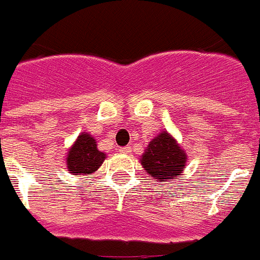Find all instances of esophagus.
<instances>
[{"mask_svg": "<svg viewBox=\"0 0 260 260\" xmlns=\"http://www.w3.org/2000/svg\"><path fill=\"white\" fill-rule=\"evenodd\" d=\"M120 152V153H124V154H128V153H131V147H121V148H119V149H117Z\"/></svg>", "mask_w": 260, "mask_h": 260, "instance_id": "1", "label": "esophagus"}]
</instances>
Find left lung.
Here are the masks:
<instances>
[{
    "label": "left lung",
    "instance_id": "obj_1",
    "mask_svg": "<svg viewBox=\"0 0 260 260\" xmlns=\"http://www.w3.org/2000/svg\"><path fill=\"white\" fill-rule=\"evenodd\" d=\"M140 161L149 177L164 182L174 180L182 173L186 162V154L171 135L161 132L150 141Z\"/></svg>",
    "mask_w": 260,
    "mask_h": 260
}]
</instances>
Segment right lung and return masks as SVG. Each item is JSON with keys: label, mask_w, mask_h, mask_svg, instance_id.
Here are the masks:
<instances>
[{"label": "right lung", "mask_w": 260, "mask_h": 260, "mask_svg": "<svg viewBox=\"0 0 260 260\" xmlns=\"http://www.w3.org/2000/svg\"><path fill=\"white\" fill-rule=\"evenodd\" d=\"M106 154L98 150L96 141L88 134H82L76 139L67 156V169L75 176L91 174L103 164Z\"/></svg>", "instance_id": "obj_1"}]
</instances>
